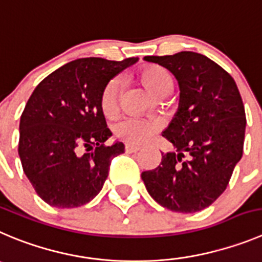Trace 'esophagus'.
<instances>
[{
	"mask_svg": "<svg viewBox=\"0 0 262 262\" xmlns=\"http://www.w3.org/2000/svg\"><path fill=\"white\" fill-rule=\"evenodd\" d=\"M141 146L139 145H133V143H126L125 145V151L126 152H137V151L141 150Z\"/></svg>",
	"mask_w": 262,
	"mask_h": 262,
	"instance_id": "1",
	"label": "esophagus"
}]
</instances>
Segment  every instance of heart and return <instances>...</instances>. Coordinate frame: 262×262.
<instances>
[{
  "label": "heart",
  "mask_w": 262,
  "mask_h": 262,
  "mask_svg": "<svg viewBox=\"0 0 262 262\" xmlns=\"http://www.w3.org/2000/svg\"><path fill=\"white\" fill-rule=\"evenodd\" d=\"M146 86L155 95L163 98L169 94L173 82L169 73L160 66H146L139 72ZM123 84L120 77H114L102 90L101 107L106 116L116 115L120 106ZM161 128V124L151 117H125L115 124L114 132L116 137L129 143H142L155 136Z\"/></svg>",
  "instance_id": "heart-1"
}]
</instances>
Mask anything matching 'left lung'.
Segmentation results:
<instances>
[{
  "label": "left lung",
  "mask_w": 262,
  "mask_h": 262,
  "mask_svg": "<svg viewBox=\"0 0 262 262\" xmlns=\"http://www.w3.org/2000/svg\"><path fill=\"white\" fill-rule=\"evenodd\" d=\"M174 75L180 106L163 132L173 152H161V163L142 172L155 202L181 213L207 208L226 190L243 155L246 111L235 81L222 67L194 51L145 57Z\"/></svg>",
  "instance_id": "1"
}]
</instances>
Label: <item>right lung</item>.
<instances>
[{
	"mask_svg": "<svg viewBox=\"0 0 262 262\" xmlns=\"http://www.w3.org/2000/svg\"><path fill=\"white\" fill-rule=\"evenodd\" d=\"M138 58H81L62 66L36 86L20 117L18 152L38 196L57 208L89 203L103 187L124 145L112 136L101 107L107 82Z\"/></svg>",
	"mask_w": 262,
	"mask_h": 262,
	"instance_id": "right-lung-1",
	"label": "right lung"
}]
</instances>
